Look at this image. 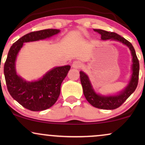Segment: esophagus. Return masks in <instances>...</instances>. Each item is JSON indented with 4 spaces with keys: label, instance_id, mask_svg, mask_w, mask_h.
Masks as SVG:
<instances>
[{
    "label": "esophagus",
    "instance_id": "esophagus-1",
    "mask_svg": "<svg viewBox=\"0 0 145 145\" xmlns=\"http://www.w3.org/2000/svg\"><path fill=\"white\" fill-rule=\"evenodd\" d=\"M81 66H82V63L78 61H74L72 65V67L74 69H79Z\"/></svg>",
    "mask_w": 145,
    "mask_h": 145
}]
</instances>
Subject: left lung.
<instances>
[{
    "label": "left lung",
    "mask_w": 145,
    "mask_h": 145,
    "mask_svg": "<svg viewBox=\"0 0 145 145\" xmlns=\"http://www.w3.org/2000/svg\"><path fill=\"white\" fill-rule=\"evenodd\" d=\"M94 31L101 35L102 40H115L123 43L129 48L131 53L133 59L132 65V75L129 83L127 86L122 90L120 94L114 96H102L97 94L93 89L88 76L84 72H80V82L82 84L83 92L87 101L92 106L103 110H114L121 106L125 100L135 90L138 85V74H139V62L137 57L135 51L133 46L129 41L118 35V33L111 31H107L103 29H94Z\"/></svg>",
    "instance_id": "left-lung-1"
}]
</instances>
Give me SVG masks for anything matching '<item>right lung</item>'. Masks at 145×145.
Returning a JSON list of instances; mask_svg holds the SVG:
<instances>
[{"label":"right lung","instance_id":"right-lung-1","mask_svg":"<svg viewBox=\"0 0 145 145\" xmlns=\"http://www.w3.org/2000/svg\"><path fill=\"white\" fill-rule=\"evenodd\" d=\"M59 31L57 29H47L27 33L14 43L8 53L4 67L7 89L16 101L29 110L38 112L47 110L57 102L60 95L61 83L71 66L55 67L39 80L28 82L16 74L15 62L17 55L24 43L46 39Z\"/></svg>","mask_w":145,"mask_h":145}]
</instances>
